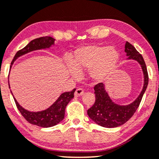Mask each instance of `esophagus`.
Returning <instances> with one entry per match:
<instances>
[{"mask_svg": "<svg viewBox=\"0 0 159 159\" xmlns=\"http://www.w3.org/2000/svg\"><path fill=\"white\" fill-rule=\"evenodd\" d=\"M84 94V89H82L81 88H78L75 92V97H79L81 96Z\"/></svg>", "mask_w": 159, "mask_h": 159, "instance_id": "1", "label": "esophagus"}]
</instances>
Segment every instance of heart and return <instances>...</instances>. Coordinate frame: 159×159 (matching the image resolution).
Wrapping results in <instances>:
<instances>
[{
  "instance_id": "b5f03b06",
  "label": "heart",
  "mask_w": 159,
  "mask_h": 159,
  "mask_svg": "<svg viewBox=\"0 0 159 159\" xmlns=\"http://www.w3.org/2000/svg\"><path fill=\"white\" fill-rule=\"evenodd\" d=\"M119 61L120 53L114 48L87 45L74 52L73 64L68 62L67 70L73 78H79L81 71L89 70L92 81L100 83L113 75Z\"/></svg>"
}]
</instances>
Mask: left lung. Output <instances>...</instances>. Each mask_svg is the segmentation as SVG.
I'll use <instances>...</instances> for the list:
<instances>
[{"label":"left lung","instance_id":"8db88e82","mask_svg":"<svg viewBox=\"0 0 159 159\" xmlns=\"http://www.w3.org/2000/svg\"><path fill=\"white\" fill-rule=\"evenodd\" d=\"M125 52L128 59H133L138 61L143 71L144 86L138 98L131 103L121 106L114 103L105 89L103 83L96 84L94 87L95 94V102L91 108L87 110L88 116L91 120L102 127L116 128L122 125L131 118L135 113L146 91L148 84V73L143 57L136 48L128 42L125 45Z\"/></svg>","mask_w":159,"mask_h":159}]
</instances>
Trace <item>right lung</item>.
<instances>
[{"label":"right lung","mask_w":159,"mask_h":159,"mask_svg":"<svg viewBox=\"0 0 159 159\" xmlns=\"http://www.w3.org/2000/svg\"><path fill=\"white\" fill-rule=\"evenodd\" d=\"M54 42H55V39L51 37H43L32 40L25 48L17 52L12 61H11L10 67H11V65H13L15 60L18 59L20 56L25 55V54L30 53L31 51H37V50L46 49V48H51L54 44ZM75 91V89H74L71 92H64L49 108L43 110V111L37 112L29 111L25 109L17 103V100L15 99L14 96L13 98L18 110L21 113L22 116L29 123L39 126V127L49 128L56 125L63 120L64 117H65L66 106L69 103L70 100L74 98ZM11 93L13 95L11 91Z\"/></svg>","instance_id":"obj_1"}]
</instances>
